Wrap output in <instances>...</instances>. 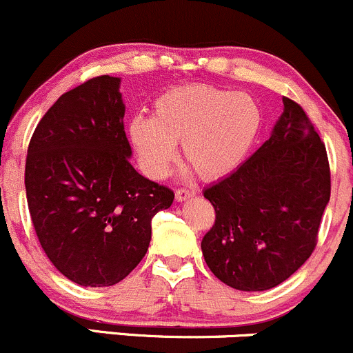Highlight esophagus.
Listing matches in <instances>:
<instances>
[{
    "label": "esophagus",
    "mask_w": 353,
    "mask_h": 353,
    "mask_svg": "<svg viewBox=\"0 0 353 353\" xmlns=\"http://www.w3.org/2000/svg\"><path fill=\"white\" fill-rule=\"evenodd\" d=\"M195 192L194 190H188V188H178V190L175 192V197L178 202L181 201H188L190 197H194Z\"/></svg>",
    "instance_id": "esophagus-1"
}]
</instances>
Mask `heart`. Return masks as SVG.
<instances>
[{"label":"heart","instance_id":"b5f03b06","mask_svg":"<svg viewBox=\"0 0 353 353\" xmlns=\"http://www.w3.org/2000/svg\"><path fill=\"white\" fill-rule=\"evenodd\" d=\"M261 122L260 105L248 93L187 85L156 98L152 117L136 115L129 123V139L151 178L166 175L176 158V143L199 175L219 178L241 165Z\"/></svg>","mask_w":353,"mask_h":353}]
</instances>
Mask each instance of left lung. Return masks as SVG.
I'll return each mask as SVG.
<instances>
[{"label": "left lung", "mask_w": 353, "mask_h": 353, "mask_svg": "<svg viewBox=\"0 0 353 353\" xmlns=\"http://www.w3.org/2000/svg\"><path fill=\"white\" fill-rule=\"evenodd\" d=\"M282 101L268 141L203 190L216 210L201 245L207 267L246 292L272 289L303 267L332 190L325 143L299 103Z\"/></svg>", "instance_id": "obj_1"}]
</instances>
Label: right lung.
Here are the masks:
<instances>
[{
    "label": "right lung",
    "mask_w": 353,
    "mask_h": 353,
    "mask_svg": "<svg viewBox=\"0 0 353 353\" xmlns=\"http://www.w3.org/2000/svg\"><path fill=\"white\" fill-rule=\"evenodd\" d=\"M121 78L97 76L46 112L28 144L25 190L54 267L85 287L123 281L148 252L151 221L175 194L130 165Z\"/></svg>",
    "instance_id": "add662e5"
}]
</instances>
